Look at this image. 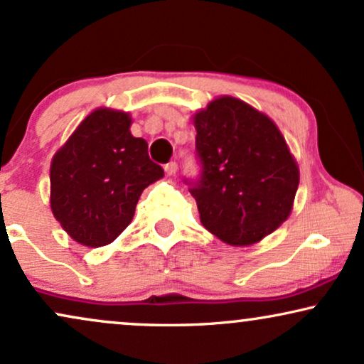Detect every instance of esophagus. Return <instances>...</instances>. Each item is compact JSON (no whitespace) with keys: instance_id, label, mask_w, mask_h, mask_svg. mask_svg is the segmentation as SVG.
I'll return each instance as SVG.
<instances>
[{"instance_id":"esophagus-1","label":"esophagus","mask_w":364,"mask_h":364,"mask_svg":"<svg viewBox=\"0 0 364 364\" xmlns=\"http://www.w3.org/2000/svg\"><path fill=\"white\" fill-rule=\"evenodd\" d=\"M164 168H165V173H167V175H170V177H172V175L177 173L178 165H177V161H168V164L165 165Z\"/></svg>"}]
</instances>
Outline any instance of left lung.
Here are the masks:
<instances>
[{
	"instance_id": "1",
	"label": "left lung",
	"mask_w": 364,
	"mask_h": 364,
	"mask_svg": "<svg viewBox=\"0 0 364 364\" xmlns=\"http://www.w3.org/2000/svg\"><path fill=\"white\" fill-rule=\"evenodd\" d=\"M203 164L192 183L200 223L232 246L262 241L287 221L299 187V165L267 114L231 96L194 114Z\"/></svg>"
}]
</instances>
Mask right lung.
Listing matches in <instances>:
<instances>
[{"label":"right lung","instance_id":"right-lung-1","mask_svg":"<svg viewBox=\"0 0 364 364\" xmlns=\"http://www.w3.org/2000/svg\"><path fill=\"white\" fill-rule=\"evenodd\" d=\"M129 113L97 107L53 155L50 208L77 243L100 248L127 230L141 192L164 177Z\"/></svg>","mask_w":364,"mask_h":364}]
</instances>
